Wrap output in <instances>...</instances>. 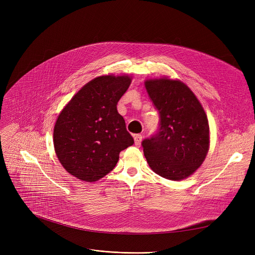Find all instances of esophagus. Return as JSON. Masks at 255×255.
I'll return each instance as SVG.
<instances>
[{
    "label": "esophagus",
    "instance_id": "obj_1",
    "mask_svg": "<svg viewBox=\"0 0 255 255\" xmlns=\"http://www.w3.org/2000/svg\"><path fill=\"white\" fill-rule=\"evenodd\" d=\"M141 138H142V136H141L140 134H135V135H134V142H135V144H136L137 146L140 145Z\"/></svg>",
    "mask_w": 255,
    "mask_h": 255
}]
</instances>
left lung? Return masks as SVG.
Segmentation results:
<instances>
[{"instance_id":"8db88e82","label":"left lung","mask_w":255,"mask_h":255,"mask_svg":"<svg viewBox=\"0 0 255 255\" xmlns=\"http://www.w3.org/2000/svg\"><path fill=\"white\" fill-rule=\"evenodd\" d=\"M144 86L159 114L157 132L141 142L144 157L160 177L183 180L192 175L207 156V115L193 92L180 80L149 79Z\"/></svg>"}]
</instances>
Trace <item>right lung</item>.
<instances>
[{
    "label": "right lung",
    "instance_id": "right-lung-1",
    "mask_svg": "<svg viewBox=\"0 0 255 255\" xmlns=\"http://www.w3.org/2000/svg\"><path fill=\"white\" fill-rule=\"evenodd\" d=\"M131 83L126 75H103L80 89L60 114L53 145L64 168L95 182L116 166L120 152L134 143L117 104Z\"/></svg>",
    "mask_w": 255,
    "mask_h": 255
}]
</instances>
